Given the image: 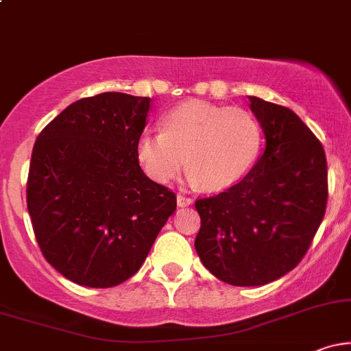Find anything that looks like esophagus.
<instances>
[{
	"mask_svg": "<svg viewBox=\"0 0 351 351\" xmlns=\"http://www.w3.org/2000/svg\"><path fill=\"white\" fill-rule=\"evenodd\" d=\"M176 203H178V206L184 208V206H189V204H193V199L189 198V196L183 195V193H178V195H176Z\"/></svg>",
	"mask_w": 351,
	"mask_h": 351,
	"instance_id": "esophagus-1",
	"label": "esophagus"
}]
</instances>
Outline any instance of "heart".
<instances>
[{"instance_id": "obj_1", "label": "heart", "mask_w": 351, "mask_h": 351, "mask_svg": "<svg viewBox=\"0 0 351 351\" xmlns=\"http://www.w3.org/2000/svg\"><path fill=\"white\" fill-rule=\"evenodd\" d=\"M263 147V127L244 108L188 100L162 119V132L138 136V163L158 183H170L186 165L193 183L209 191L236 184L256 163Z\"/></svg>"}]
</instances>
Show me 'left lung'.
<instances>
[{
  "label": "left lung",
  "instance_id": "left-lung-1",
  "mask_svg": "<svg viewBox=\"0 0 351 351\" xmlns=\"http://www.w3.org/2000/svg\"><path fill=\"white\" fill-rule=\"evenodd\" d=\"M265 148L239 183L195 203V247L213 276L257 287L291 272L312 244L327 208V158L291 108L249 97Z\"/></svg>",
  "mask_w": 351,
  "mask_h": 351
}]
</instances>
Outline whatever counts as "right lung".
<instances>
[{
	"label": "right lung",
	"instance_id": "obj_1",
	"mask_svg": "<svg viewBox=\"0 0 351 351\" xmlns=\"http://www.w3.org/2000/svg\"><path fill=\"white\" fill-rule=\"evenodd\" d=\"M148 110L150 97L104 92L71 104L36 138L26 189L36 241L84 287L130 279L176 209L135 155Z\"/></svg>",
	"mask_w": 351,
	"mask_h": 351
}]
</instances>
